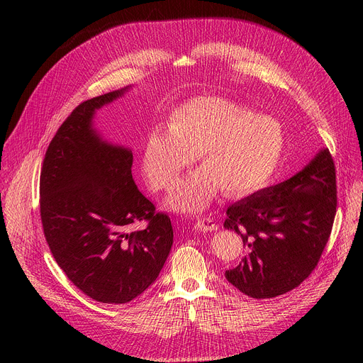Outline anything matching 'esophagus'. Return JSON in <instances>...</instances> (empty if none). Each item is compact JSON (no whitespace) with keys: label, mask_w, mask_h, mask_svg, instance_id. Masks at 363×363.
<instances>
[{"label":"esophagus","mask_w":363,"mask_h":363,"mask_svg":"<svg viewBox=\"0 0 363 363\" xmlns=\"http://www.w3.org/2000/svg\"><path fill=\"white\" fill-rule=\"evenodd\" d=\"M195 227L201 231H216L218 228V225L211 220V218H201L196 221Z\"/></svg>","instance_id":"obj_1"}]
</instances>
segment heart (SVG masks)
I'll list each match as a JSON object with an SVG mask.
<instances>
[{
  "label": "heart",
  "mask_w": 363,
  "mask_h": 363,
  "mask_svg": "<svg viewBox=\"0 0 363 363\" xmlns=\"http://www.w3.org/2000/svg\"><path fill=\"white\" fill-rule=\"evenodd\" d=\"M284 150V132L272 116L221 97L192 99L174 111L168 132L153 130L142 168L155 191H168L196 158L201 167L177 184L167 199L177 213H201L218 189L240 198L262 189Z\"/></svg>",
  "instance_id": "1"
}]
</instances>
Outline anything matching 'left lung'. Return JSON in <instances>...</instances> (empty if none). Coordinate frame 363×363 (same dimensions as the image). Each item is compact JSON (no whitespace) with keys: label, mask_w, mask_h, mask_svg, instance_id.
<instances>
[{"label":"left lung","mask_w":363,"mask_h":363,"mask_svg":"<svg viewBox=\"0 0 363 363\" xmlns=\"http://www.w3.org/2000/svg\"><path fill=\"white\" fill-rule=\"evenodd\" d=\"M336 171L322 149L290 179L228 206L224 227L244 242L245 255L225 279L252 298L284 294L318 266L336 216Z\"/></svg>","instance_id":"8db88e82"}]
</instances>
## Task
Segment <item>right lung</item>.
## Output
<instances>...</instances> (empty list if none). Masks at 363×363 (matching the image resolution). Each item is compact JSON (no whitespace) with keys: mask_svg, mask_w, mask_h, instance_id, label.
<instances>
[{"mask_svg":"<svg viewBox=\"0 0 363 363\" xmlns=\"http://www.w3.org/2000/svg\"><path fill=\"white\" fill-rule=\"evenodd\" d=\"M130 86L86 100L51 139L40 175V216L51 254L69 280L100 303L122 304L160 276L174 242L171 218L138 189L132 150L103 140L97 109ZM147 227L128 233L130 224Z\"/></svg>","mask_w":363,"mask_h":363,"instance_id":"1","label":"right lung"}]
</instances>
